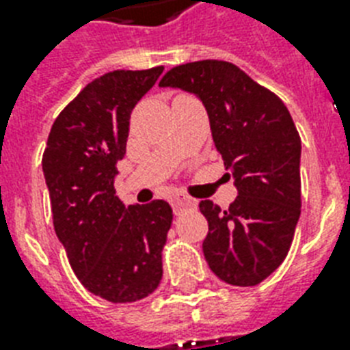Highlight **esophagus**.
<instances>
[{
	"label": "esophagus",
	"mask_w": 350,
	"mask_h": 350,
	"mask_svg": "<svg viewBox=\"0 0 350 350\" xmlns=\"http://www.w3.org/2000/svg\"><path fill=\"white\" fill-rule=\"evenodd\" d=\"M170 203H172V208H174L176 214H180L185 208L196 207V200H192L191 196H185V194H172Z\"/></svg>",
	"instance_id": "34e87169"
}]
</instances>
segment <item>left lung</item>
Returning a JSON list of instances; mask_svg holds the SVG:
<instances>
[{
    "label": "left lung",
    "instance_id": "left-lung-1",
    "mask_svg": "<svg viewBox=\"0 0 350 350\" xmlns=\"http://www.w3.org/2000/svg\"><path fill=\"white\" fill-rule=\"evenodd\" d=\"M159 87L196 94L207 109L214 145L232 169L238 196L229 208L200 203L208 221L203 254L236 287H254L285 260L301 207V139L291 112L229 62L203 59L170 68Z\"/></svg>",
    "mask_w": 350,
    "mask_h": 350
}]
</instances>
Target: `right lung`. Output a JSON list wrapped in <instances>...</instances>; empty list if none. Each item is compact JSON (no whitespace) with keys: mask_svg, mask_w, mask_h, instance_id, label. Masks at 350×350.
<instances>
[{"mask_svg":"<svg viewBox=\"0 0 350 350\" xmlns=\"http://www.w3.org/2000/svg\"><path fill=\"white\" fill-rule=\"evenodd\" d=\"M161 72L114 70L90 81L56 118L41 161L54 230L74 274L112 304L147 298L163 276L172 208L163 200L125 207L114 191L131 112Z\"/></svg>","mask_w":350,"mask_h":350,"instance_id":"add662e5","label":"right lung"}]
</instances>
